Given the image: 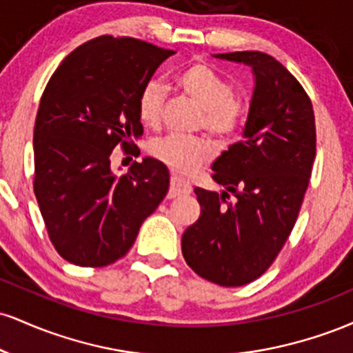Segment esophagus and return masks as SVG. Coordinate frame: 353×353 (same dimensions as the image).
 I'll list each match as a JSON object with an SVG mask.
<instances>
[{"mask_svg":"<svg viewBox=\"0 0 353 353\" xmlns=\"http://www.w3.org/2000/svg\"><path fill=\"white\" fill-rule=\"evenodd\" d=\"M192 192V185L189 181L182 179L179 176H172L171 179V192L169 197H179V196H188Z\"/></svg>","mask_w":353,"mask_h":353,"instance_id":"obj_1","label":"esophagus"}]
</instances>
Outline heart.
Masks as SVG:
<instances>
[{
    "label": "heart",
    "instance_id": "obj_1",
    "mask_svg": "<svg viewBox=\"0 0 353 353\" xmlns=\"http://www.w3.org/2000/svg\"><path fill=\"white\" fill-rule=\"evenodd\" d=\"M177 88L201 109H204V128L219 137H229L237 131L245 116L244 101L234 96V89L222 76L202 63H192L176 74ZM165 98L159 81H148L137 96V117L145 128H157L163 116ZM149 152L174 171L192 174L208 164L216 154L212 143L202 137L168 134L149 144Z\"/></svg>",
    "mask_w": 353,
    "mask_h": 353
}]
</instances>
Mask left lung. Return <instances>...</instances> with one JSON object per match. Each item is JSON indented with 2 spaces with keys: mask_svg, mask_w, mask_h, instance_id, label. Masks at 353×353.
Masks as SVG:
<instances>
[{
  "mask_svg": "<svg viewBox=\"0 0 353 353\" xmlns=\"http://www.w3.org/2000/svg\"><path fill=\"white\" fill-rule=\"evenodd\" d=\"M214 58L249 66L254 91L244 141L212 164V179L225 190L194 189L201 216L182 234V255L202 279L241 287L269 269L292 232L315 159V116L301 83L272 56Z\"/></svg>",
  "mask_w": 353,
  "mask_h": 353,
  "instance_id": "left-lung-1",
  "label": "left lung"
}]
</instances>
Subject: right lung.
<instances>
[{
	"mask_svg": "<svg viewBox=\"0 0 353 353\" xmlns=\"http://www.w3.org/2000/svg\"><path fill=\"white\" fill-rule=\"evenodd\" d=\"M171 50L134 38L99 36L64 58L43 92L34 123V194L63 259L104 267L124 257L139 228L169 190L154 157L128 174L112 171V151L139 154L137 96Z\"/></svg>",
	"mask_w": 353,
	"mask_h": 353,
	"instance_id": "obj_1",
	"label": "right lung"
}]
</instances>
